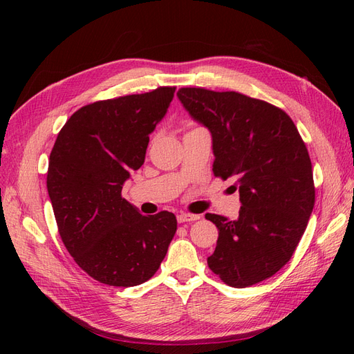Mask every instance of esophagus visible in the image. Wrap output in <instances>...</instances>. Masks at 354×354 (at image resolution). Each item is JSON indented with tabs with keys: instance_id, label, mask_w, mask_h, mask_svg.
<instances>
[{
	"instance_id": "34e87169",
	"label": "esophagus",
	"mask_w": 354,
	"mask_h": 354,
	"mask_svg": "<svg viewBox=\"0 0 354 354\" xmlns=\"http://www.w3.org/2000/svg\"><path fill=\"white\" fill-rule=\"evenodd\" d=\"M201 216H198V214H187V212H181L177 216L178 223H190V221H196Z\"/></svg>"
}]
</instances>
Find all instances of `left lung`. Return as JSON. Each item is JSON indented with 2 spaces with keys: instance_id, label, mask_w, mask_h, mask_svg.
<instances>
[{
  "instance_id": "obj_1",
  "label": "left lung",
  "mask_w": 354,
  "mask_h": 354,
  "mask_svg": "<svg viewBox=\"0 0 354 354\" xmlns=\"http://www.w3.org/2000/svg\"><path fill=\"white\" fill-rule=\"evenodd\" d=\"M178 99L212 137L214 176L236 177V220L205 214L218 229L208 267L234 288L259 283L291 260L315 207L312 160L282 109L236 91L180 88Z\"/></svg>"
}]
</instances>
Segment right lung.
<instances>
[{"label": "right lung", "mask_w": 354, "mask_h": 354, "mask_svg": "<svg viewBox=\"0 0 354 354\" xmlns=\"http://www.w3.org/2000/svg\"><path fill=\"white\" fill-rule=\"evenodd\" d=\"M176 87L94 102L75 112L53 146L47 190L60 238L100 283L140 285L156 273L177 230L173 212L142 216L122 198Z\"/></svg>", "instance_id": "add662e5"}]
</instances>
